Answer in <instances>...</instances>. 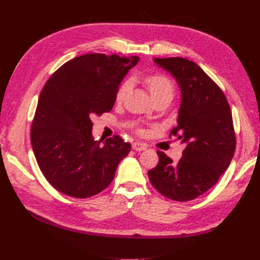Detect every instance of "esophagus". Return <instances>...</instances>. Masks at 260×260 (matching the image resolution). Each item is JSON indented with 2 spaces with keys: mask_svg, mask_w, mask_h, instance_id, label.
<instances>
[{
  "mask_svg": "<svg viewBox=\"0 0 260 260\" xmlns=\"http://www.w3.org/2000/svg\"><path fill=\"white\" fill-rule=\"evenodd\" d=\"M132 147H133L134 151H144L146 148V145L144 144V143H141V142H134L133 144H132Z\"/></svg>",
  "mask_w": 260,
  "mask_h": 260,
  "instance_id": "1",
  "label": "esophagus"
}]
</instances>
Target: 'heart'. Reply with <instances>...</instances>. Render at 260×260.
Returning a JSON list of instances; mask_svg holds the SVG:
<instances>
[{
	"label": "heart",
	"instance_id": "obj_1",
	"mask_svg": "<svg viewBox=\"0 0 260 260\" xmlns=\"http://www.w3.org/2000/svg\"><path fill=\"white\" fill-rule=\"evenodd\" d=\"M145 84L150 90L153 99L158 97H170L172 98L174 95V84L169 77L161 75V74H154L147 76L145 78ZM131 88V80H125L118 88L117 95L116 98L117 101H120L124 97L125 93L128 91Z\"/></svg>",
	"mask_w": 260,
	"mask_h": 260
}]
</instances>
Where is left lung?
I'll return each instance as SVG.
<instances>
[{
  "label": "left lung",
  "mask_w": 260,
  "mask_h": 260,
  "mask_svg": "<svg viewBox=\"0 0 260 260\" xmlns=\"http://www.w3.org/2000/svg\"><path fill=\"white\" fill-rule=\"evenodd\" d=\"M159 67L178 81L182 99L178 125L171 131L185 148L178 163L157 151L158 163L148 171L152 185L174 201H189L217 183L236 150L229 103L220 87L185 58H155Z\"/></svg>",
  "instance_id": "1"
}]
</instances>
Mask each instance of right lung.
Segmentation results:
<instances>
[{"mask_svg":"<svg viewBox=\"0 0 260 260\" xmlns=\"http://www.w3.org/2000/svg\"><path fill=\"white\" fill-rule=\"evenodd\" d=\"M139 57L87 53L69 60L47 80L31 125V144L54 189L89 198L112 183L131 144L114 135L92 139V116L112 110L119 84Z\"/></svg>","mask_w":260,"mask_h":260,"instance_id":"add662e5","label":"right lung"}]
</instances>
